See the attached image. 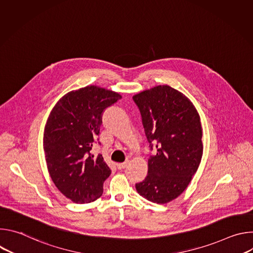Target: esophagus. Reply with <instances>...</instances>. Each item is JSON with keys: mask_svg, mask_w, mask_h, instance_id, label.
I'll use <instances>...</instances> for the list:
<instances>
[{"mask_svg": "<svg viewBox=\"0 0 253 253\" xmlns=\"http://www.w3.org/2000/svg\"><path fill=\"white\" fill-rule=\"evenodd\" d=\"M128 164H129L128 161H125V162H123V163H119V164H117V168H118L119 170H122V169L126 168Z\"/></svg>", "mask_w": 253, "mask_h": 253, "instance_id": "34e87169", "label": "esophagus"}]
</instances>
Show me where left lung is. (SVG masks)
<instances>
[{
    "label": "left lung",
    "mask_w": 253,
    "mask_h": 253,
    "mask_svg": "<svg viewBox=\"0 0 253 253\" xmlns=\"http://www.w3.org/2000/svg\"><path fill=\"white\" fill-rule=\"evenodd\" d=\"M150 150L148 174L136 183L147 200L164 204L181 194L200 164L203 145L200 117L191 101L168 85L133 96Z\"/></svg>",
    "instance_id": "obj_1"
}]
</instances>
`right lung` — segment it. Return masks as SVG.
I'll return each mask as SVG.
<instances>
[{
	"mask_svg": "<svg viewBox=\"0 0 253 253\" xmlns=\"http://www.w3.org/2000/svg\"><path fill=\"white\" fill-rule=\"evenodd\" d=\"M121 98L116 92L87 86L62 97L48 118L44 132L48 171L56 187L73 202L88 203L103 193L111 169L91 150L99 141L104 111Z\"/></svg>",
	"mask_w": 253,
	"mask_h": 253,
	"instance_id": "1",
	"label": "right lung"
}]
</instances>
